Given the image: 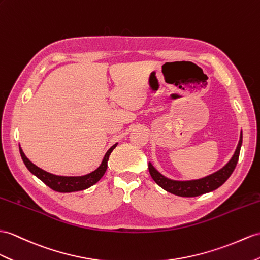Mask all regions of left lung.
<instances>
[{"label":"left lung","instance_id":"1","mask_svg":"<svg viewBox=\"0 0 260 260\" xmlns=\"http://www.w3.org/2000/svg\"><path fill=\"white\" fill-rule=\"evenodd\" d=\"M242 142L243 135L240 134V139L237 144L236 151L232 159L230 160V162L227 163L224 168H221L219 171H217V172L208 175L203 179L192 181L170 180L166 178V176H163L161 173L157 172L151 163H149V172L152 176V179L154 180L157 185L161 186L163 189H166L167 192H170L174 195L184 196V198H194V196H199L202 194L212 192L214 189L218 188L220 185H223L233 173V171L235 170L236 164L238 162Z\"/></svg>","mask_w":260,"mask_h":260}]
</instances>
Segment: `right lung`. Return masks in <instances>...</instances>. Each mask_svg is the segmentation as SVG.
I'll return each instance as SVG.
<instances>
[{
	"label": "right lung",
	"mask_w": 260,
	"mask_h": 260,
	"mask_svg": "<svg viewBox=\"0 0 260 260\" xmlns=\"http://www.w3.org/2000/svg\"><path fill=\"white\" fill-rule=\"evenodd\" d=\"M116 147H117V143L115 145H112V147L107 151L103 162H101V164L97 170H94L93 172L84 176H58V175L50 174L46 172V171L36 167L34 163H31L27 159L26 155L24 154V152L21 148H20V153L24 164L29 170V172L33 173L35 176H37V178L45 183L47 186H49L56 192L71 193V192L82 191V189L90 187L93 184H96V183L103 178L107 170V167H108L109 155L112 152V150Z\"/></svg>",
	"instance_id": "obj_1"
}]
</instances>
